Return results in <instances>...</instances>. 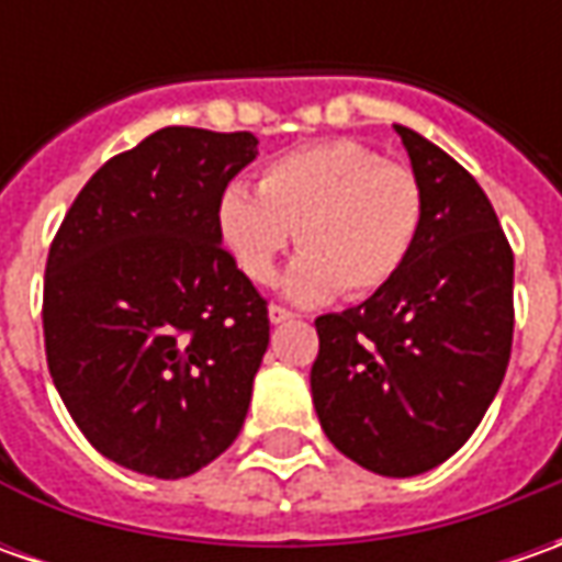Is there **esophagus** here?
Masks as SVG:
<instances>
[{
  "instance_id": "obj_1",
  "label": "esophagus",
  "mask_w": 562,
  "mask_h": 562,
  "mask_svg": "<svg viewBox=\"0 0 562 562\" xmlns=\"http://www.w3.org/2000/svg\"><path fill=\"white\" fill-rule=\"evenodd\" d=\"M269 318H271V325H281V322H291L293 313L291 310H284V306H278V303H271Z\"/></svg>"
}]
</instances>
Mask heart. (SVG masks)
Here are the masks:
<instances>
[{
	"label": "heart",
	"instance_id": "1",
	"mask_svg": "<svg viewBox=\"0 0 562 562\" xmlns=\"http://www.w3.org/2000/svg\"><path fill=\"white\" fill-rule=\"evenodd\" d=\"M425 222L419 178L357 140H322L271 159L259 190L227 184L215 205L218 240L237 269L269 284L293 234L303 252L284 274L293 303L337 293L366 300L406 269Z\"/></svg>",
	"mask_w": 562,
	"mask_h": 562
}]
</instances>
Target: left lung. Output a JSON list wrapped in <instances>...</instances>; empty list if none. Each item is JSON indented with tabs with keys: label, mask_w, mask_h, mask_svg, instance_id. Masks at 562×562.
<instances>
[{
	"label": "left lung",
	"mask_w": 562,
	"mask_h": 562,
	"mask_svg": "<svg viewBox=\"0 0 562 562\" xmlns=\"http://www.w3.org/2000/svg\"><path fill=\"white\" fill-rule=\"evenodd\" d=\"M425 193L406 269L366 303L318 315V422L344 457L387 479L453 457L497 394L513 347V249L485 190L394 124Z\"/></svg>",
	"instance_id": "8db88e82"
}]
</instances>
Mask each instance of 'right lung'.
I'll list each match as a JSON object with an SVG mask.
<instances>
[{"mask_svg": "<svg viewBox=\"0 0 562 562\" xmlns=\"http://www.w3.org/2000/svg\"><path fill=\"white\" fill-rule=\"evenodd\" d=\"M259 140L162 127L99 168L55 234L43 335L55 391L112 463L184 479L247 419L269 310L215 205Z\"/></svg>", "mask_w": 562, "mask_h": 562, "instance_id": "1", "label": "right lung"}]
</instances>
